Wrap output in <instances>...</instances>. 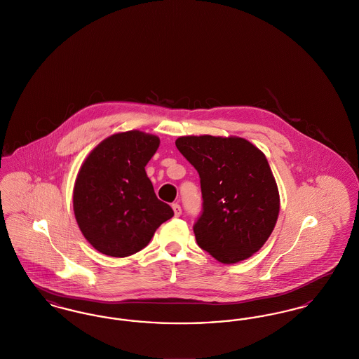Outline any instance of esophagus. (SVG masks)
I'll list each match as a JSON object with an SVG mask.
<instances>
[{"label": "esophagus", "instance_id": "esophagus-1", "mask_svg": "<svg viewBox=\"0 0 359 359\" xmlns=\"http://www.w3.org/2000/svg\"><path fill=\"white\" fill-rule=\"evenodd\" d=\"M172 208H173L175 217H180V215H182V207H180V205H177V203H173V205H172Z\"/></svg>", "mask_w": 359, "mask_h": 359}]
</instances>
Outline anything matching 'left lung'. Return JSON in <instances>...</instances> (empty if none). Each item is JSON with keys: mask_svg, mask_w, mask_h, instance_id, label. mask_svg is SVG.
Masks as SVG:
<instances>
[{"mask_svg": "<svg viewBox=\"0 0 359 359\" xmlns=\"http://www.w3.org/2000/svg\"><path fill=\"white\" fill-rule=\"evenodd\" d=\"M175 144L201 177L198 245L223 264L253 256L272 234L280 211L265 154L241 137L184 136Z\"/></svg>", "mask_w": 359, "mask_h": 359, "instance_id": "obj_1", "label": "left lung"}]
</instances>
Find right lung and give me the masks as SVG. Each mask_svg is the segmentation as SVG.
<instances>
[{"mask_svg": "<svg viewBox=\"0 0 359 359\" xmlns=\"http://www.w3.org/2000/svg\"><path fill=\"white\" fill-rule=\"evenodd\" d=\"M158 137L129 130L104 138L87 156L75 180L74 212L98 252L126 257L144 249L173 210L157 199L145 165Z\"/></svg>", "mask_w": 359, "mask_h": 359, "instance_id": "1", "label": "right lung"}]
</instances>
